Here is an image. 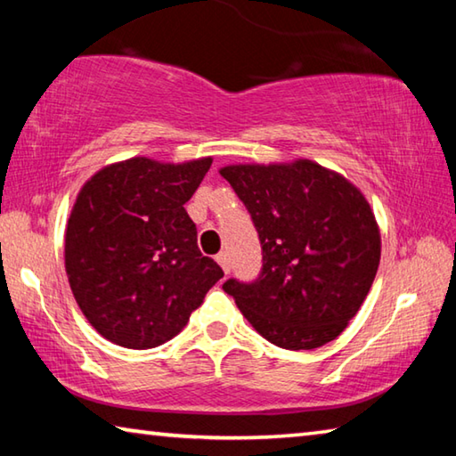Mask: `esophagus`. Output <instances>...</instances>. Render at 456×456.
I'll return each mask as SVG.
<instances>
[{
  "instance_id": "1",
  "label": "esophagus",
  "mask_w": 456,
  "mask_h": 456,
  "mask_svg": "<svg viewBox=\"0 0 456 456\" xmlns=\"http://www.w3.org/2000/svg\"><path fill=\"white\" fill-rule=\"evenodd\" d=\"M215 259H217V264L223 267V272H225V273H229V272H231V265H229V256H227L225 251L217 253V257H215Z\"/></svg>"
}]
</instances>
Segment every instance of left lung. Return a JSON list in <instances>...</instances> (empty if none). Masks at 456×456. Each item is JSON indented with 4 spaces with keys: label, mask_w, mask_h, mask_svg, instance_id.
Masks as SVG:
<instances>
[{
    "label": "left lung",
    "mask_w": 456,
    "mask_h": 456,
    "mask_svg": "<svg viewBox=\"0 0 456 456\" xmlns=\"http://www.w3.org/2000/svg\"><path fill=\"white\" fill-rule=\"evenodd\" d=\"M264 251L256 281L223 283L247 322L285 350L336 339L380 265V229L362 191L314 160L221 168Z\"/></svg>",
    "instance_id": "1"
}]
</instances>
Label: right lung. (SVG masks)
<instances>
[{
    "mask_svg": "<svg viewBox=\"0 0 456 456\" xmlns=\"http://www.w3.org/2000/svg\"><path fill=\"white\" fill-rule=\"evenodd\" d=\"M213 163L133 157L84 183L66 225L64 264L90 326L130 350L157 348L187 326L223 269L197 247L184 211Z\"/></svg>",
    "mask_w": 456,
    "mask_h": 456,
    "instance_id": "add662e5",
    "label": "right lung"
}]
</instances>
